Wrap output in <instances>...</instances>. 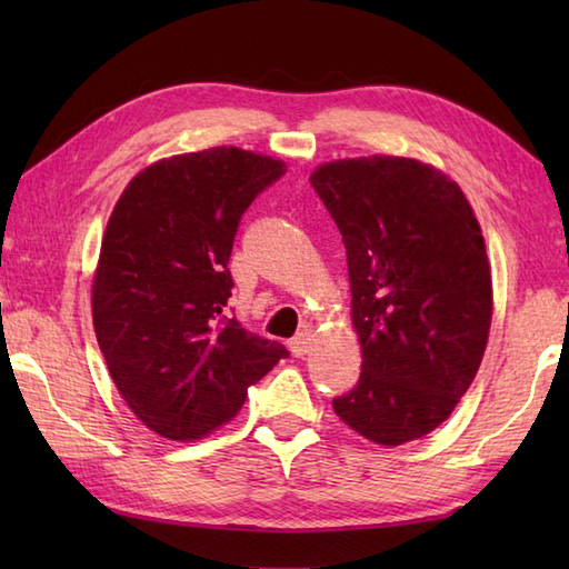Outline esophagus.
I'll return each mask as SVG.
<instances>
[{"instance_id":"1","label":"esophagus","mask_w":569,"mask_h":569,"mask_svg":"<svg viewBox=\"0 0 569 569\" xmlns=\"http://www.w3.org/2000/svg\"><path fill=\"white\" fill-rule=\"evenodd\" d=\"M312 345V335L310 332H298L291 340V352L293 357H306L308 349Z\"/></svg>"}]
</instances>
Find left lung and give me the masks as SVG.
<instances>
[{"label":"left lung","instance_id":"left-lung-1","mask_svg":"<svg viewBox=\"0 0 569 569\" xmlns=\"http://www.w3.org/2000/svg\"><path fill=\"white\" fill-rule=\"evenodd\" d=\"M310 186L345 241L365 357L335 413L377 445L418 440L485 357L491 273L477 217L445 173L398 156L325 163Z\"/></svg>","mask_w":569,"mask_h":569}]
</instances>
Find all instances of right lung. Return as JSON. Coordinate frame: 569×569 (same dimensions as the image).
<instances>
[{
  "label": "right lung",
  "instance_id": "1",
  "mask_svg": "<svg viewBox=\"0 0 569 569\" xmlns=\"http://www.w3.org/2000/svg\"><path fill=\"white\" fill-rule=\"evenodd\" d=\"M283 173L234 147L173 156L131 180L107 222L94 335L127 406L168 440L232 420L249 386L288 357L227 310L241 214Z\"/></svg>",
  "mask_w": 569,
  "mask_h": 569
}]
</instances>
